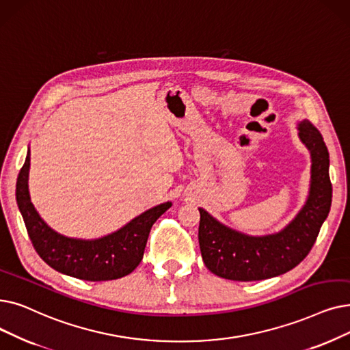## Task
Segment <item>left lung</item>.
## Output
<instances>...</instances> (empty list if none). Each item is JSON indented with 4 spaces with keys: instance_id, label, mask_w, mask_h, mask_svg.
<instances>
[{
    "instance_id": "1",
    "label": "left lung",
    "mask_w": 350,
    "mask_h": 350,
    "mask_svg": "<svg viewBox=\"0 0 350 350\" xmlns=\"http://www.w3.org/2000/svg\"><path fill=\"white\" fill-rule=\"evenodd\" d=\"M300 142L310 153L308 199L280 232L252 236L200 211L199 245L206 267L216 276L253 282L275 278L296 267L309 254L332 204L329 151L322 134L308 120L297 123Z\"/></svg>"
}]
</instances>
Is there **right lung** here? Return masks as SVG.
Returning a JSON list of instances; mask_svg holds the SVG:
<instances>
[{
	"label": "right lung",
	"instance_id": "add662e5",
	"mask_svg": "<svg viewBox=\"0 0 350 350\" xmlns=\"http://www.w3.org/2000/svg\"><path fill=\"white\" fill-rule=\"evenodd\" d=\"M28 173L29 148L17 178L15 199L33 246L50 267L81 280L104 282L130 275L143 259L151 226L172 207V202L151 207L121 229L98 239L67 237L38 215L28 191Z\"/></svg>",
	"mask_w": 350,
	"mask_h": 350
}]
</instances>
